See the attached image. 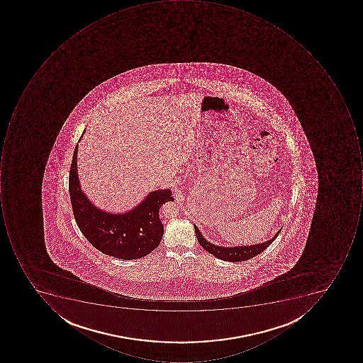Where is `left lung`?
Wrapping results in <instances>:
<instances>
[{"mask_svg":"<svg viewBox=\"0 0 363 363\" xmlns=\"http://www.w3.org/2000/svg\"><path fill=\"white\" fill-rule=\"evenodd\" d=\"M195 233H196L197 241L199 245H201L203 249L206 250L208 253L213 254L216 257H218L219 259L228 262H242L247 261V259H252L254 256L259 255L262 252L265 251L268 247H269L276 238L279 235L281 229L276 233L275 237L268 240V241L263 242L261 245H247V247H218V245H213L211 242L207 241L203 238V235L199 233V228L194 225Z\"/></svg>","mask_w":363,"mask_h":363,"instance_id":"left-lung-1","label":"left lung"}]
</instances>
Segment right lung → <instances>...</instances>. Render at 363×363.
<instances>
[{
  "mask_svg": "<svg viewBox=\"0 0 363 363\" xmlns=\"http://www.w3.org/2000/svg\"><path fill=\"white\" fill-rule=\"evenodd\" d=\"M76 145L69 169V192L76 223L84 237L98 251L116 259H140L154 251L162 241L164 225L159 209L173 201L169 190L150 193L133 211L110 213L97 208L82 192L77 176Z\"/></svg>",
  "mask_w": 363,
  "mask_h": 363,
  "instance_id": "obj_1",
  "label": "right lung"
}]
</instances>
